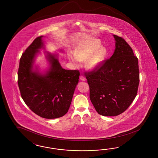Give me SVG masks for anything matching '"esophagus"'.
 Returning <instances> with one entry per match:
<instances>
[{
	"label": "esophagus",
	"instance_id": "obj_1",
	"mask_svg": "<svg viewBox=\"0 0 158 158\" xmlns=\"http://www.w3.org/2000/svg\"><path fill=\"white\" fill-rule=\"evenodd\" d=\"M80 79L81 80V81H86V78L83 77V76H82V75L80 77Z\"/></svg>",
	"mask_w": 158,
	"mask_h": 158
}]
</instances>
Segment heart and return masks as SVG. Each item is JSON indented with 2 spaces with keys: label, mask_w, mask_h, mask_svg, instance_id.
Returning <instances> with one entry per match:
<instances>
[{
  "label": "heart",
  "mask_w": 158,
  "mask_h": 158,
  "mask_svg": "<svg viewBox=\"0 0 158 158\" xmlns=\"http://www.w3.org/2000/svg\"><path fill=\"white\" fill-rule=\"evenodd\" d=\"M101 46V42L97 39H85L77 44L74 55L69 54L68 57L77 65L87 59L86 67L91 70L95 69L102 64L106 56V48Z\"/></svg>",
  "instance_id": "heart-1"
}]
</instances>
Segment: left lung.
Masks as SVG:
<instances>
[{
	"label": "left lung",
	"instance_id": "1",
	"mask_svg": "<svg viewBox=\"0 0 158 158\" xmlns=\"http://www.w3.org/2000/svg\"><path fill=\"white\" fill-rule=\"evenodd\" d=\"M115 50L111 57L85 76L90 88V99L98 114L120 115L137 96L139 61L124 39L114 35Z\"/></svg>",
	"mask_w": 158,
	"mask_h": 158
}]
</instances>
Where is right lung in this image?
Wrapping results in <instances>:
<instances>
[{"instance_id":"1","label":"right lung","mask_w":158,"mask_h":158,"mask_svg":"<svg viewBox=\"0 0 158 158\" xmlns=\"http://www.w3.org/2000/svg\"><path fill=\"white\" fill-rule=\"evenodd\" d=\"M35 39L19 60L18 85L25 103L46 119L62 117L68 111L80 75L78 70L62 68L56 55L48 53L49 69L44 74L34 71L35 58L43 48L42 38Z\"/></svg>"}]
</instances>
